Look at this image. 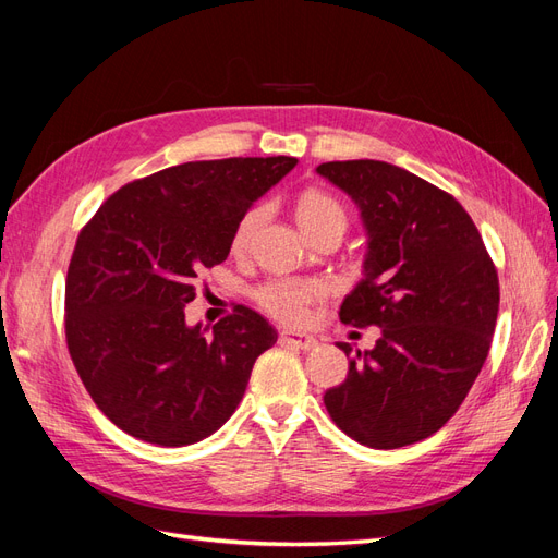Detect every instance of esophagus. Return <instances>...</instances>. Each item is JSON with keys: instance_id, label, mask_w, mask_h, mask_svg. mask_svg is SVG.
Listing matches in <instances>:
<instances>
[{"instance_id": "34e87169", "label": "esophagus", "mask_w": 558, "mask_h": 558, "mask_svg": "<svg viewBox=\"0 0 558 558\" xmlns=\"http://www.w3.org/2000/svg\"><path fill=\"white\" fill-rule=\"evenodd\" d=\"M279 342L281 344H289L293 349H302V351H310V349L318 347V342L314 340V337H310V335H295V332H289V330L279 332Z\"/></svg>"}]
</instances>
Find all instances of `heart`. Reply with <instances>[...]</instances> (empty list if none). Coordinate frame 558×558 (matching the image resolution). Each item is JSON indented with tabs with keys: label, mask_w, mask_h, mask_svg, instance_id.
Segmentation results:
<instances>
[{
	"label": "heart",
	"mask_w": 558,
	"mask_h": 558,
	"mask_svg": "<svg viewBox=\"0 0 558 558\" xmlns=\"http://www.w3.org/2000/svg\"><path fill=\"white\" fill-rule=\"evenodd\" d=\"M265 216L263 205L248 207L232 228L230 234V251L234 256H242L248 251V244L256 234V228L260 226ZM295 216L300 228L305 230L314 240L316 234L326 230H340L347 228V207L337 199L332 193L324 189H305L298 195L295 202ZM324 295V289L314 281H302V279H289V277H277L267 279L256 289L251 291V300L275 320L283 326H302L310 318V310L316 300Z\"/></svg>",
	"instance_id": "obj_1"
}]
</instances>
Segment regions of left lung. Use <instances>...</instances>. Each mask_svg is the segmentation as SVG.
I'll list each match as a JSON object with an SVG mask.
<instances>
[{"label": "left lung", "instance_id": "left-lung-1", "mask_svg": "<svg viewBox=\"0 0 558 558\" xmlns=\"http://www.w3.org/2000/svg\"><path fill=\"white\" fill-rule=\"evenodd\" d=\"M316 172L353 197L369 238L365 277L340 320L381 328L375 349L353 353L347 379L326 391V410L365 447L426 440L461 408L492 349L496 265L461 202L426 179L381 160Z\"/></svg>", "mask_w": 558, "mask_h": 558}]
</instances>
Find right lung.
Listing matches in <instances>:
<instances>
[{
	"label": "right lung",
	"mask_w": 558,
	"mask_h": 558,
	"mask_svg": "<svg viewBox=\"0 0 558 558\" xmlns=\"http://www.w3.org/2000/svg\"><path fill=\"white\" fill-rule=\"evenodd\" d=\"M295 158H223L167 167L109 195L81 228L64 283L72 363L113 424L160 447L221 428L277 330L234 305L205 335L185 326L205 267L230 253L238 218Z\"/></svg>",
	"instance_id": "1"
}]
</instances>
